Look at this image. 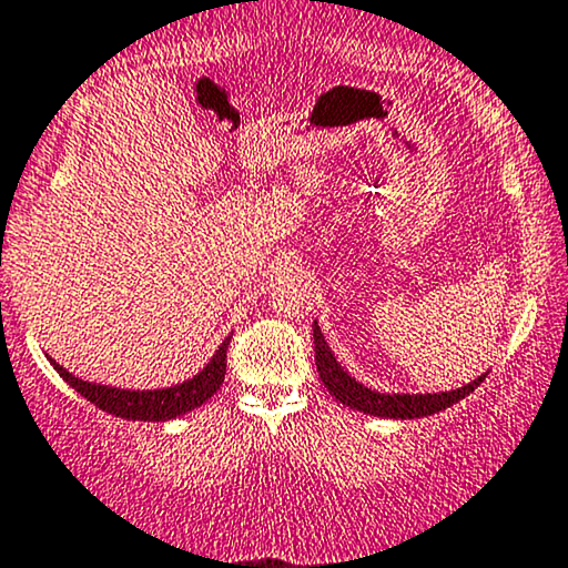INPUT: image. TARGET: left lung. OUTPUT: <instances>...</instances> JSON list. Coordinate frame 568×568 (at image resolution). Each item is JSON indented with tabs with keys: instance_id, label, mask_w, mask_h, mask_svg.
<instances>
[{
	"instance_id": "1",
	"label": "left lung",
	"mask_w": 568,
	"mask_h": 568,
	"mask_svg": "<svg viewBox=\"0 0 568 568\" xmlns=\"http://www.w3.org/2000/svg\"><path fill=\"white\" fill-rule=\"evenodd\" d=\"M314 333V358H317V372L322 385L327 387L329 396L341 400L343 406L354 408V412L369 414V416H383V419H422V416H433L437 412H445L448 406L458 404V400L475 393L483 379L487 377L479 375L471 379L469 385L456 387V390H443V393H379L375 387H367L358 383L356 377L348 375V369L341 367L333 348L327 346L325 335L314 320L312 325Z\"/></svg>"
}]
</instances>
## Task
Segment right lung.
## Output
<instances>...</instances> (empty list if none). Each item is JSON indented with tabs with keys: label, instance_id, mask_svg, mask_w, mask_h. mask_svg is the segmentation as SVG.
Here are the masks:
<instances>
[{
	"label": "right lung",
	"instance_id": "right-lung-1",
	"mask_svg": "<svg viewBox=\"0 0 568 568\" xmlns=\"http://www.w3.org/2000/svg\"><path fill=\"white\" fill-rule=\"evenodd\" d=\"M231 337L233 333L220 343L214 356L204 364V369H199L196 375L183 379V383L156 387V390H125V387L89 383V379L75 377L73 372L60 367L54 358H49V362H52V367L60 372L64 383L81 393L85 400H91L93 406L102 408V412L133 422H168L193 412V408H199L201 404H206V400L220 390V385L225 383V354L227 346H231Z\"/></svg>",
	"mask_w": 568,
	"mask_h": 568
}]
</instances>
